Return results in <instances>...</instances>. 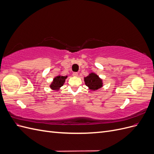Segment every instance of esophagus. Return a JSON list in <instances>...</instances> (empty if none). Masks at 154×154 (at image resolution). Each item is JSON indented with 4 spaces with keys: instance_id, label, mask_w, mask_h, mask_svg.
Returning <instances> with one entry per match:
<instances>
[{
    "instance_id": "34e87169",
    "label": "esophagus",
    "mask_w": 154,
    "mask_h": 154,
    "mask_svg": "<svg viewBox=\"0 0 154 154\" xmlns=\"http://www.w3.org/2000/svg\"><path fill=\"white\" fill-rule=\"evenodd\" d=\"M72 76L76 77V76H78V72H73V73H72Z\"/></svg>"
}]
</instances>
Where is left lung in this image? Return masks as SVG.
I'll use <instances>...</instances> for the list:
<instances>
[{
    "mask_svg": "<svg viewBox=\"0 0 154 154\" xmlns=\"http://www.w3.org/2000/svg\"><path fill=\"white\" fill-rule=\"evenodd\" d=\"M84 82L86 86L92 91L99 89L103 86L102 80L94 72H91L87 77H85Z\"/></svg>",
    "mask_w": 154,
    "mask_h": 154,
    "instance_id": "8db88e82",
    "label": "left lung"
}]
</instances>
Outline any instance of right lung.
<instances>
[{
	"mask_svg": "<svg viewBox=\"0 0 154 154\" xmlns=\"http://www.w3.org/2000/svg\"><path fill=\"white\" fill-rule=\"evenodd\" d=\"M67 78V76H60L58 75L57 77H55L53 79V82L51 83L50 87L51 89L58 91L60 89V88L64 84L65 81H66V79Z\"/></svg>",
	"mask_w": 154,
	"mask_h": 154,
	"instance_id": "obj_1",
	"label": "right lung"
}]
</instances>
